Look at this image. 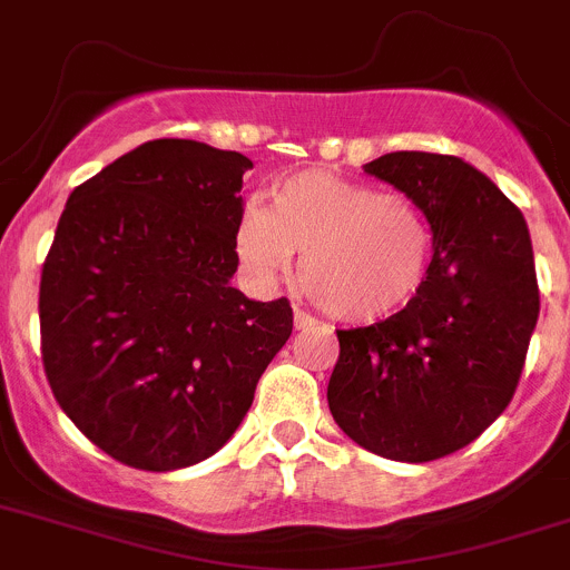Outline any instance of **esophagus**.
Here are the masks:
<instances>
[{
    "mask_svg": "<svg viewBox=\"0 0 570 570\" xmlns=\"http://www.w3.org/2000/svg\"><path fill=\"white\" fill-rule=\"evenodd\" d=\"M316 318L311 316V313H305V311H299V307H296L294 311V327L296 330H307V327H316Z\"/></svg>",
    "mask_w": 570,
    "mask_h": 570,
    "instance_id": "34e87169",
    "label": "esophagus"
}]
</instances>
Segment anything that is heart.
<instances>
[{
    "label": "heart",
    "instance_id": "obj_1",
    "mask_svg": "<svg viewBox=\"0 0 570 570\" xmlns=\"http://www.w3.org/2000/svg\"><path fill=\"white\" fill-rule=\"evenodd\" d=\"M268 209L248 204L235 252L257 285L291 274L296 252L318 305L366 324L409 305L431 265V229L414 204L372 184L305 170L271 184Z\"/></svg>",
    "mask_w": 570,
    "mask_h": 570
}]
</instances>
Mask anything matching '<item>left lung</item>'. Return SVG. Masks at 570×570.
<instances>
[{"instance_id":"1","label":"left lung","mask_w":570,"mask_h":570,"mask_svg":"<svg viewBox=\"0 0 570 570\" xmlns=\"http://www.w3.org/2000/svg\"><path fill=\"white\" fill-rule=\"evenodd\" d=\"M425 215L433 259L414 299L338 330L330 414L366 451L433 462L487 431L518 389L540 316L529 226L459 156L397 150L363 165Z\"/></svg>"}]
</instances>
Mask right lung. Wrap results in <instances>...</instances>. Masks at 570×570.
<instances>
[{
	"label": "right lung",
	"instance_id": "obj_1",
	"mask_svg": "<svg viewBox=\"0 0 570 570\" xmlns=\"http://www.w3.org/2000/svg\"><path fill=\"white\" fill-rule=\"evenodd\" d=\"M252 159L154 139L72 189L41 271V357L86 439L150 473L218 453L294 330L232 288Z\"/></svg>",
	"mask_w": 570,
	"mask_h": 570
}]
</instances>
